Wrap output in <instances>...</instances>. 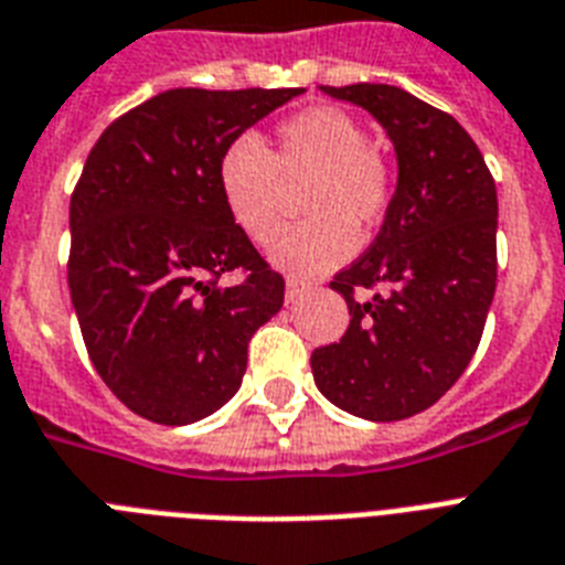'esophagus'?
<instances>
[{"mask_svg":"<svg viewBox=\"0 0 565 565\" xmlns=\"http://www.w3.org/2000/svg\"><path fill=\"white\" fill-rule=\"evenodd\" d=\"M305 292H308V284L296 281V278H287V287H284V299H287V305L299 301Z\"/></svg>","mask_w":565,"mask_h":565,"instance_id":"34e87169","label":"esophagus"}]
</instances>
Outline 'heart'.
<instances>
[{
  "instance_id": "heart-1",
  "label": "heart",
  "mask_w": 565,
  "mask_h": 565,
  "mask_svg": "<svg viewBox=\"0 0 565 565\" xmlns=\"http://www.w3.org/2000/svg\"><path fill=\"white\" fill-rule=\"evenodd\" d=\"M310 175L308 222L278 234L269 260L299 278L345 264L354 252V225L372 228L393 195V172L366 128L334 105L299 110L275 128L266 152L255 137H234L216 158V190L231 222L248 239L269 243L281 222V181Z\"/></svg>"
}]
</instances>
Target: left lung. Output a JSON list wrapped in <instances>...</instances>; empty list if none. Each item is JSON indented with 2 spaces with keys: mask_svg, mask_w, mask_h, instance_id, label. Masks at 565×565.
I'll list each match as a JSON object with an SVG mask.
<instances>
[{
  "mask_svg": "<svg viewBox=\"0 0 565 565\" xmlns=\"http://www.w3.org/2000/svg\"><path fill=\"white\" fill-rule=\"evenodd\" d=\"M319 90L372 114L398 179L375 243L331 281L352 322L313 352V381L352 416L407 419L455 386L481 343L495 296V181L463 126L402 87ZM375 286L366 302L353 296Z\"/></svg>",
  "mask_w": 565,
  "mask_h": 565,
  "instance_id": "8db88e82",
  "label": "left lung"
}]
</instances>
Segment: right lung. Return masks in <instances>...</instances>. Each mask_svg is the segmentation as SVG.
<instances>
[{
	"label": "right lung",
	"mask_w": 565,
	"mask_h": 565,
	"mask_svg": "<svg viewBox=\"0 0 565 565\" xmlns=\"http://www.w3.org/2000/svg\"><path fill=\"white\" fill-rule=\"evenodd\" d=\"M299 93H158L87 154L70 202V296L93 366L143 419L220 411L243 384L252 334L281 310L284 278L222 207L216 158ZM231 268L249 278L220 288Z\"/></svg>",
	"instance_id": "right-lung-1"
}]
</instances>
